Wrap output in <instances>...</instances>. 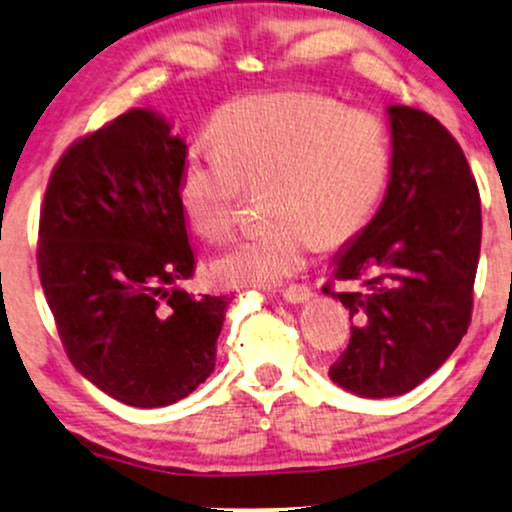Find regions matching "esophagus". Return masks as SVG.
<instances>
[{
  "mask_svg": "<svg viewBox=\"0 0 512 512\" xmlns=\"http://www.w3.org/2000/svg\"><path fill=\"white\" fill-rule=\"evenodd\" d=\"M311 287H306V285H290V287H285V290H282V297H285V302H290V304H302V302H306V299H311Z\"/></svg>",
  "mask_w": 512,
  "mask_h": 512,
  "instance_id": "1",
  "label": "esophagus"
}]
</instances>
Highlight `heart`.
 <instances>
[{
    "label": "heart",
    "instance_id": "obj_1",
    "mask_svg": "<svg viewBox=\"0 0 512 512\" xmlns=\"http://www.w3.org/2000/svg\"><path fill=\"white\" fill-rule=\"evenodd\" d=\"M213 146L186 148L179 196L210 239L237 222L246 189L268 184L263 230L246 234L213 261L230 287H273L306 266L316 244L352 242L388 189V124L366 107H342L321 90H280L222 105L210 119Z\"/></svg>",
    "mask_w": 512,
    "mask_h": 512
}]
</instances>
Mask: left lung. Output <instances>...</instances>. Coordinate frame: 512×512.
<instances>
[{"label": "left lung", "mask_w": 512, "mask_h": 512, "mask_svg": "<svg viewBox=\"0 0 512 512\" xmlns=\"http://www.w3.org/2000/svg\"><path fill=\"white\" fill-rule=\"evenodd\" d=\"M386 198L335 258L333 294L350 311V345L330 366L338 386L393 398L426 381L472 321L482 201L465 153L436 117L390 105Z\"/></svg>", "instance_id": "left-lung-1"}]
</instances>
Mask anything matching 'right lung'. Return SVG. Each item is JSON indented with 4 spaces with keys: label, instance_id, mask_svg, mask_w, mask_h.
<instances>
[{
    "label": "right lung",
    "instance_id": "1",
    "mask_svg": "<svg viewBox=\"0 0 512 512\" xmlns=\"http://www.w3.org/2000/svg\"><path fill=\"white\" fill-rule=\"evenodd\" d=\"M184 155L155 112L119 114L64 150L40 208L38 273L64 350L131 407L172 405L206 381L230 304L179 287L196 270Z\"/></svg>",
    "mask_w": 512,
    "mask_h": 512
}]
</instances>
